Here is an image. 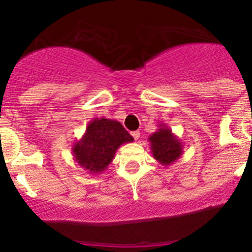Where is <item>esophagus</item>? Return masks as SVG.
Masks as SVG:
<instances>
[{
	"instance_id": "34e87169",
	"label": "esophagus",
	"mask_w": 252,
	"mask_h": 252,
	"mask_svg": "<svg viewBox=\"0 0 252 252\" xmlns=\"http://www.w3.org/2000/svg\"><path fill=\"white\" fill-rule=\"evenodd\" d=\"M131 135H133V138L135 139V140H139V138H140V131H131Z\"/></svg>"
}]
</instances>
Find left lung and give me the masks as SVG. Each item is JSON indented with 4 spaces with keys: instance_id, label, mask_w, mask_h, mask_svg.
I'll use <instances>...</instances> for the list:
<instances>
[{
    "instance_id": "obj_1",
    "label": "left lung",
    "mask_w": 252,
    "mask_h": 252,
    "mask_svg": "<svg viewBox=\"0 0 252 252\" xmlns=\"http://www.w3.org/2000/svg\"><path fill=\"white\" fill-rule=\"evenodd\" d=\"M149 142L152 156L162 166H171L183 155L184 145L164 123H158V129L149 136Z\"/></svg>"
}]
</instances>
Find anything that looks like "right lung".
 <instances>
[{
	"mask_svg": "<svg viewBox=\"0 0 252 252\" xmlns=\"http://www.w3.org/2000/svg\"><path fill=\"white\" fill-rule=\"evenodd\" d=\"M133 141V136L119 122L94 118L89 122L81 139L73 145L72 152L80 168L89 174H98L113 161L119 146Z\"/></svg>",
	"mask_w": 252,
	"mask_h": 252,
	"instance_id": "right-lung-1",
	"label": "right lung"
}]
</instances>
